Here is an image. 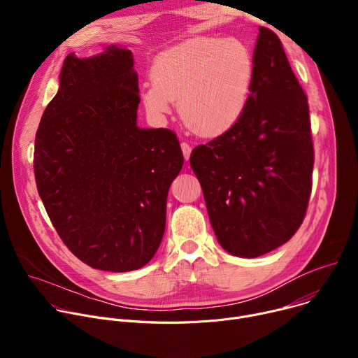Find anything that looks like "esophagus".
Here are the masks:
<instances>
[{"instance_id": "obj_1", "label": "esophagus", "mask_w": 358, "mask_h": 358, "mask_svg": "<svg viewBox=\"0 0 358 358\" xmlns=\"http://www.w3.org/2000/svg\"><path fill=\"white\" fill-rule=\"evenodd\" d=\"M181 150H182V155H184V159L185 160H188L189 159V156H191V145L188 144V143H185V141H182L181 143Z\"/></svg>"}]
</instances>
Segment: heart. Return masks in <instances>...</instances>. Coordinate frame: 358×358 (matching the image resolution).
<instances>
[{"label":"heart","mask_w":358,"mask_h":358,"mask_svg":"<svg viewBox=\"0 0 358 358\" xmlns=\"http://www.w3.org/2000/svg\"><path fill=\"white\" fill-rule=\"evenodd\" d=\"M141 86V100L152 116L167 115L174 100L185 124L202 136L234 126L245 110L253 79V58L235 38L198 36L162 52Z\"/></svg>","instance_id":"1"}]
</instances>
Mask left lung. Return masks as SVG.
<instances>
[{"instance_id": "1", "label": "left lung", "mask_w": 358, "mask_h": 358, "mask_svg": "<svg viewBox=\"0 0 358 358\" xmlns=\"http://www.w3.org/2000/svg\"><path fill=\"white\" fill-rule=\"evenodd\" d=\"M221 246L257 258L300 228L312 192L309 103L278 35L259 28L253 79L238 122L189 157Z\"/></svg>"}]
</instances>
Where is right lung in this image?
<instances>
[{
    "instance_id": "1",
    "label": "right lung",
    "mask_w": 358,
    "mask_h": 358,
    "mask_svg": "<svg viewBox=\"0 0 358 358\" xmlns=\"http://www.w3.org/2000/svg\"><path fill=\"white\" fill-rule=\"evenodd\" d=\"M59 90L35 136L34 173L48 217L83 264L143 268L166 229L167 194L182 169L177 134L137 127L138 78L129 49L65 58Z\"/></svg>"
}]
</instances>
